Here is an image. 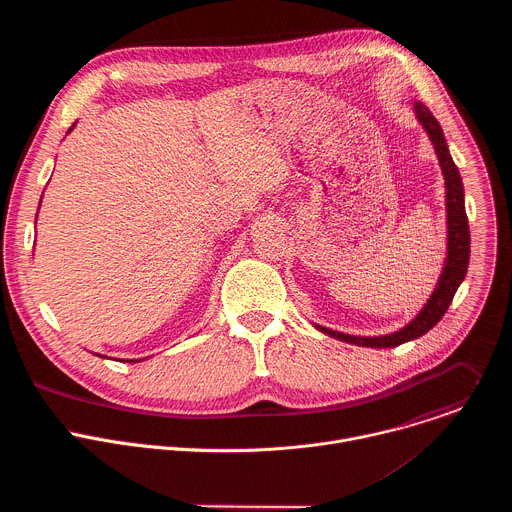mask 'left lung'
Segmentation results:
<instances>
[{"label":"left lung","instance_id":"obj_1","mask_svg":"<svg viewBox=\"0 0 512 512\" xmlns=\"http://www.w3.org/2000/svg\"><path fill=\"white\" fill-rule=\"evenodd\" d=\"M415 117L429 135L433 150L437 154V160H440L442 174L446 180V212H448V255L446 263L442 269L440 279H437V285L433 289V294L429 296L427 304L421 308V312L405 324L401 330L385 334V336H350L344 332H336L324 326L316 328L336 340L356 344V346H371V348H393L403 342L415 340L429 332L437 322L442 320V316L448 312L456 291L460 283L466 277L468 271V261H470V227H468V216H466V206H464V184L462 176L450 156L448 143L444 137V131L437 123V119L431 115V111L415 101L413 103Z\"/></svg>","mask_w":512,"mask_h":512}]
</instances>
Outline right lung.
Here are the masks:
<instances>
[{
	"label": "right lung",
	"instance_id": "obj_1",
	"mask_svg": "<svg viewBox=\"0 0 512 512\" xmlns=\"http://www.w3.org/2000/svg\"><path fill=\"white\" fill-rule=\"evenodd\" d=\"M72 127H75V125H72ZM72 127H70L68 131H72ZM40 202H42V200H40ZM99 356H101V354H99ZM129 362H137V360H129Z\"/></svg>",
	"mask_w": 512,
	"mask_h": 512
}]
</instances>
